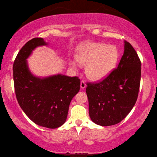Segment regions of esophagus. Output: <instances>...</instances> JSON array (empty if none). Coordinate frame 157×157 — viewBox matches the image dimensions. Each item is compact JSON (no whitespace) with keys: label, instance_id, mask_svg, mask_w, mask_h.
I'll list each match as a JSON object with an SVG mask.
<instances>
[{"label":"esophagus","instance_id":"obj_1","mask_svg":"<svg viewBox=\"0 0 157 157\" xmlns=\"http://www.w3.org/2000/svg\"><path fill=\"white\" fill-rule=\"evenodd\" d=\"M86 82L82 80V81L81 82V83H80V87H81V89H85V88H86Z\"/></svg>","mask_w":157,"mask_h":157}]
</instances>
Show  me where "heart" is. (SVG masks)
<instances>
[{
    "instance_id": "obj_1",
    "label": "heart",
    "mask_w": 157,
    "mask_h": 157,
    "mask_svg": "<svg viewBox=\"0 0 157 157\" xmlns=\"http://www.w3.org/2000/svg\"><path fill=\"white\" fill-rule=\"evenodd\" d=\"M116 48L97 42H88L78 49L77 60L70 61L71 67L77 68L79 63L86 65V75L93 80L105 78L116 67L118 59Z\"/></svg>"
}]
</instances>
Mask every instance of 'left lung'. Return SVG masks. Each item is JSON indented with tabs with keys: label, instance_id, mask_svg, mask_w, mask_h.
<instances>
[{
	"label": "left lung",
	"instance_id": "8db88e82",
	"mask_svg": "<svg viewBox=\"0 0 157 157\" xmlns=\"http://www.w3.org/2000/svg\"><path fill=\"white\" fill-rule=\"evenodd\" d=\"M141 62L136 50L124 41L118 67L102 81L88 82L86 92L91 121L101 126L120 123L131 111L139 95Z\"/></svg>",
	"mask_w": 157,
	"mask_h": 157
}]
</instances>
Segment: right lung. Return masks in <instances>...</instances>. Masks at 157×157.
<instances>
[{
	"mask_svg": "<svg viewBox=\"0 0 157 157\" xmlns=\"http://www.w3.org/2000/svg\"><path fill=\"white\" fill-rule=\"evenodd\" d=\"M44 45L47 43L42 38H33L20 50L13 64L14 90L21 108L32 121L55 129L66 122L71 101L80 89V79L61 74L42 79L34 76L26 59L35 48Z\"/></svg>",
	"mask_w": 157,
	"mask_h": 157,
	"instance_id": "add662e5",
	"label": "right lung"
}]
</instances>
